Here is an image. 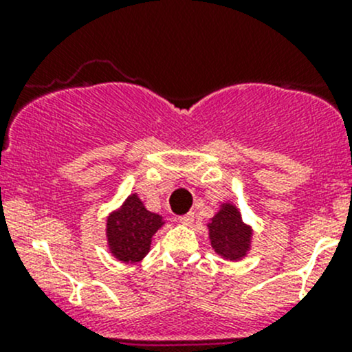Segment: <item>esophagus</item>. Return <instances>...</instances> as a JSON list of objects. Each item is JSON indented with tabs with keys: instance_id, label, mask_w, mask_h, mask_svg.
Instances as JSON below:
<instances>
[{
	"instance_id": "1",
	"label": "esophagus",
	"mask_w": 352,
	"mask_h": 352,
	"mask_svg": "<svg viewBox=\"0 0 352 352\" xmlns=\"http://www.w3.org/2000/svg\"><path fill=\"white\" fill-rule=\"evenodd\" d=\"M179 223H182V225H192L194 223V212H187V214L184 216H179Z\"/></svg>"
}]
</instances>
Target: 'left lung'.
<instances>
[{"mask_svg":"<svg viewBox=\"0 0 352 352\" xmlns=\"http://www.w3.org/2000/svg\"><path fill=\"white\" fill-rule=\"evenodd\" d=\"M209 228V240L211 247L218 255L228 261H239L245 257L250 248L252 228L242 221L240 211L233 204L226 202L221 206Z\"/></svg>","mask_w":352,"mask_h":352,"instance_id":"1","label":"left lung"}]
</instances>
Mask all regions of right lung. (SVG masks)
Here are the masks:
<instances>
[{"instance_id": "right-lung-1", "label": "right lung", "mask_w": 352, "mask_h": 352, "mask_svg": "<svg viewBox=\"0 0 352 352\" xmlns=\"http://www.w3.org/2000/svg\"><path fill=\"white\" fill-rule=\"evenodd\" d=\"M162 225V216L148 211L141 199L131 194L119 211L107 218L110 252L122 262H140L150 252L151 239Z\"/></svg>"}]
</instances>
